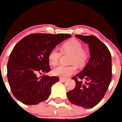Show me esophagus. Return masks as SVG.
Segmentation results:
<instances>
[{
    "label": "esophagus",
    "instance_id": "obj_1",
    "mask_svg": "<svg viewBox=\"0 0 122 122\" xmlns=\"http://www.w3.org/2000/svg\"><path fill=\"white\" fill-rule=\"evenodd\" d=\"M59 80H60L61 82H65L67 81V79H66L63 78V77H60V78H59Z\"/></svg>",
    "mask_w": 122,
    "mask_h": 122
}]
</instances>
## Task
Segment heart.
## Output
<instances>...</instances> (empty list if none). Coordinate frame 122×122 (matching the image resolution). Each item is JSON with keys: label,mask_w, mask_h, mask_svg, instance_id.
I'll return each mask as SVG.
<instances>
[{"label": "heart", "mask_w": 122, "mask_h": 122, "mask_svg": "<svg viewBox=\"0 0 122 122\" xmlns=\"http://www.w3.org/2000/svg\"><path fill=\"white\" fill-rule=\"evenodd\" d=\"M62 50L64 51H69L72 53L71 59V63H76L79 66H84L88 59V53L83 50V46L79 41L72 39L64 43L62 46ZM61 56V53L57 48H54L50 52L48 59L50 64L56 65L58 64L59 59ZM77 67L76 65L73 64L70 66L59 65L53 69V74L55 76L67 77L72 75L77 71Z\"/></svg>", "instance_id": "b5f03b06"}]
</instances>
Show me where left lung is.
Listing matches in <instances>:
<instances>
[{"label":"left lung","mask_w":122,"mask_h":122,"mask_svg":"<svg viewBox=\"0 0 122 122\" xmlns=\"http://www.w3.org/2000/svg\"><path fill=\"white\" fill-rule=\"evenodd\" d=\"M76 36L89 45L91 57L84 69L72 77L76 87L67 92V96L74 105L92 108L103 99L111 82V54L105 44L95 36Z\"/></svg>","instance_id":"obj_1"}]
</instances>
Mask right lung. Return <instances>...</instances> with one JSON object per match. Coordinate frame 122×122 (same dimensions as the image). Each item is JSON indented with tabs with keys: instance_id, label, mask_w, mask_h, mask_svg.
<instances>
[{
	"instance_id": "obj_1",
	"label": "right lung",
	"mask_w": 122,
	"mask_h": 122,
	"mask_svg": "<svg viewBox=\"0 0 122 122\" xmlns=\"http://www.w3.org/2000/svg\"><path fill=\"white\" fill-rule=\"evenodd\" d=\"M71 37L64 33H33L16 44L7 63V79L16 99L25 105H36L49 97L52 86L59 77L38 75L51 71L49 53Z\"/></svg>"
}]
</instances>
